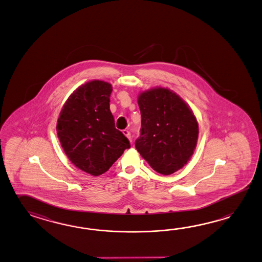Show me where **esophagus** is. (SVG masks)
I'll return each mask as SVG.
<instances>
[{
  "label": "esophagus",
  "mask_w": 262,
  "mask_h": 262,
  "mask_svg": "<svg viewBox=\"0 0 262 262\" xmlns=\"http://www.w3.org/2000/svg\"><path fill=\"white\" fill-rule=\"evenodd\" d=\"M123 134L132 142V135H130V133L128 132V129H124V130H123Z\"/></svg>",
  "instance_id": "1"
}]
</instances>
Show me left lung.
Instances as JSON below:
<instances>
[{
	"instance_id": "8db88e82",
	"label": "left lung",
	"mask_w": 262,
	"mask_h": 262,
	"mask_svg": "<svg viewBox=\"0 0 262 262\" xmlns=\"http://www.w3.org/2000/svg\"><path fill=\"white\" fill-rule=\"evenodd\" d=\"M141 134L135 147L160 174L182 168L193 153L198 123L189 106L167 88H158L138 97Z\"/></svg>"
}]
</instances>
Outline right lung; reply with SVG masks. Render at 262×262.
Instances as JSON below:
<instances>
[{"label":"right lung","instance_id":"1","mask_svg":"<svg viewBox=\"0 0 262 262\" xmlns=\"http://www.w3.org/2000/svg\"><path fill=\"white\" fill-rule=\"evenodd\" d=\"M112 91L106 81L82 84L70 95L57 120V135L66 155L76 167L95 177L108 171L130 147L128 138L115 126Z\"/></svg>","mask_w":262,"mask_h":262}]
</instances>
